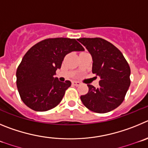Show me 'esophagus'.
<instances>
[{"label": "esophagus", "instance_id": "34e87169", "mask_svg": "<svg viewBox=\"0 0 148 148\" xmlns=\"http://www.w3.org/2000/svg\"><path fill=\"white\" fill-rule=\"evenodd\" d=\"M80 82H78V81H72V85L76 86H80Z\"/></svg>", "mask_w": 148, "mask_h": 148}]
</instances>
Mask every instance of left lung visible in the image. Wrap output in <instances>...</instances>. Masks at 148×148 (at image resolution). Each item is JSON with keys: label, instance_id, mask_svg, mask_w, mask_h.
Wrapping results in <instances>:
<instances>
[{"label": "left lung", "instance_id": "8db88e82", "mask_svg": "<svg viewBox=\"0 0 148 148\" xmlns=\"http://www.w3.org/2000/svg\"><path fill=\"white\" fill-rule=\"evenodd\" d=\"M92 57V73L100 78L99 87L87 85L88 92L80 97L88 109L104 114L123 102L130 84V69L119 49L102 38L77 39Z\"/></svg>", "mask_w": 148, "mask_h": 148}]
</instances>
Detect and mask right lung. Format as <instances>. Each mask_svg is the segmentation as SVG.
<instances>
[{"label":"right lung","instance_id":"1","mask_svg":"<svg viewBox=\"0 0 148 148\" xmlns=\"http://www.w3.org/2000/svg\"><path fill=\"white\" fill-rule=\"evenodd\" d=\"M84 49L75 39L49 38L33 46L26 53L17 72V87L26 106L36 111H46L61 102L69 80L54 77L65 56Z\"/></svg>","mask_w":148,"mask_h":148}]
</instances>
